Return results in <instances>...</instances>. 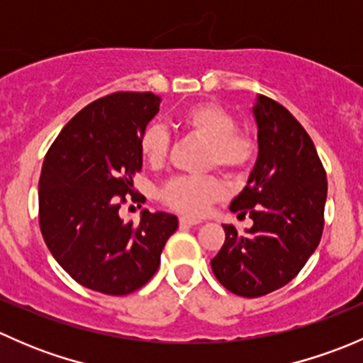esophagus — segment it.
Instances as JSON below:
<instances>
[{
  "label": "esophagus",
  "instance_id": "esophagus-1",
  "mask_svg": "<svg viewBox=\"0 0 363 363\" xmlns=\"http://www.w3.org/2000/svg\"><path fill=\"white\" fill-rule=\"evenodd\" d=\"M179 221H181V225H188V226H195V225H200V219H195V218H189V216H181L179 218Z\"/></svg>",
  "mask_w": 363,
  "mask_h": 363
}]
</instances>
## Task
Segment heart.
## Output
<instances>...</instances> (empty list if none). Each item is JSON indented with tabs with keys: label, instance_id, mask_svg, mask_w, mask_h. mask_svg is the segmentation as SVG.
Returning a JSON list of instances; mask_svg holds the SVG:
<instances>
[{
	"label": "heart",
	"instance_id": "b5f03b06",
	"mask_svg": "<svg viewBox=\"0 0 363 363\" xmlns=\"http://www.w3.org/2000/svg\"><path fill=\"white\" fill-rule=\"evenodd\" d=\"M179 124L208 144V164L226 172L246 168L255 156V144L246 135L237 133V123L223 107L216 104H196L179 116ZM170 138L160 124H149L140 135L138 149L144 160L152 167H160L167 160ZM225 195L221 181L212 175L189 177L181 175L168 181L161 188L160 196L168 207L189 216H202L208 205Z\"/></svg>",
	"mask_w": 363,
	"mask_h": 363
}]
</instances>
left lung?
<instances>
[{"mask_svg":"<svg viewBox=\"0 0 363 363\" xmlns=\"http://www.w3.org/2000/svg\"><path fill=\"white\" fill-rule=\"evenodd\" d=\"M258 158L230 203L250 214L246 233L223 225L226 239L211 267L232 294L255 298L279 290L302 270L323 233L327 174L313 140L283 105L256 96Z\"/></svg>","mask_w":363,"mask_h":363,"instance_id":"obj_1","label":"left lung"}]
</instances>
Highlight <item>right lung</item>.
I'll list each match as a JSON object with an SVG mask.
<instances>
[{"label": "right lung", "instance_id": "obj_1", "mask_svg": "<svg viewBox=\"0 0 363 363\" xmlns=\"http://www.w3.org/2000/svg\"><path fill=\"white\" fill-rule=\"evenodd\" d=\"M152 93H112L93 101L61 130L43 160L38 182L40 230L56 262L82 286L128 295L156 274L174 214L144 208L124 221L121 205L142 170V131L160 112Z\"/></svg>", "mask_w": 363, "mask_h": 363}]
</instances>
